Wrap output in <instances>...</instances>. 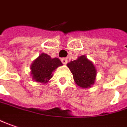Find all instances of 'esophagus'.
<instances>
[{
    "instance_id": "1",
    "label": "esophagus",
    "mask_w": 127,
    "mask_h": 127,
    "mask_svg": "<svg viewBox=\"0 0 127 127\" xmlns=\"http://www.w3.org/2000/svg\"><path fill=\"white\" fill-rule=\"evenodd\" d=\"M61 61H62V63H63L64 64H67V59L65 58H62V59H61Z\"/></svg>"
}]
</instances>
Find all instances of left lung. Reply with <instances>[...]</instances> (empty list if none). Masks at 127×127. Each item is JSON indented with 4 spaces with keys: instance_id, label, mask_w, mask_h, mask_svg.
<instances>
[{
    "instance_id": "left-lung-1",
    "label": "left lung",
    "mask_w": 127,
    "mask_h": 127,
    "mask_svg": "<svg viewBox=\"0 0 127 127\" xmlns=\"http://www.w3.org/2000/svg\"><path fill=\"white\" fill-rule=\"evenodd\" d=\"M73 75L76 85L82 88H89L95 82L96 69L85 55H82L67 64Z\"/></svg>"
}]
</instances>
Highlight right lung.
<instances>
[{"label": "right lung", "mask_w": 127, "mask_h": 127, "mask_svg": "<svg viewBox=\"0 0 127 127\" xmlns=\"http://www.w3.org/2000/svg\"><path fill=\"white\" fill-rule=\"evenodd\" d=\"M62 65L58 58H51L47 54L42 53L31 64V76L35 82L45 84L52 78L53 72Z\"/></svg>", "instance_id": "add662e5"}]
</instances>
